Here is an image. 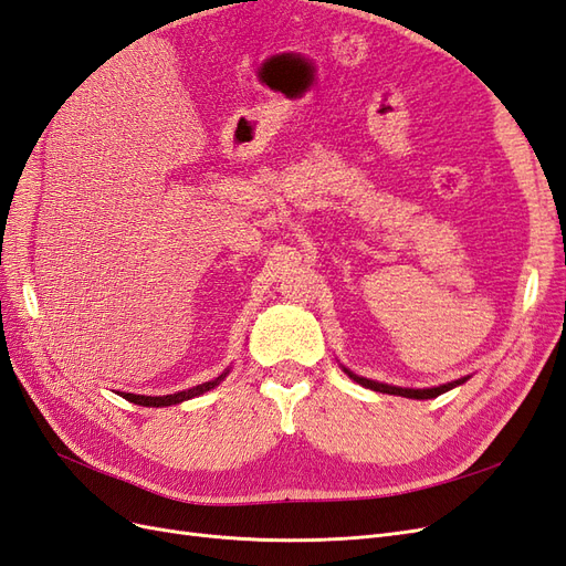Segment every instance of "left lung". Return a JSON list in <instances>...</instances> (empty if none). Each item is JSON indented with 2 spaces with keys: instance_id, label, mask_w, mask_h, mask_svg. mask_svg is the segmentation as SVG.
<instances>
[{
  "instance_id": "1",
  "label": "left lung",
  "mask_w": 566,
  "mask_h": 566,
  "mask_svg": "<svg viewBox=\"0 0 566 566\" xmlns=\"http://www.w3.org/2000/svg\"><path fill=\"white\" fill-rule=\"evenodd\" d=\"M339 366H342V364H339ZM342 370H345L356 385L368 387V389H373V391H382V394H399V397H406V399H434V397H439V394L449 391V389H453V387L465 385V382L470 380V375H465V378H458V380H451V382L439 385V387L413 389V387H397V385H387V382H378V380H370V378H361V375L352 373V370L345 368V366H342Z\"/></svg>"
}]
</instances>
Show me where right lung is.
Instances as JSON below:
<instances>
[{"label": "right lung", "mask_w": 566, "mask_h": 566, "mask_svg": "<svg viewBox=\"0 0 566 566\" xmlns=\"http://www.w3.org/2000/svg\"><path fill=\"white\" fill-rule=\"evenodd\" d=\"M231 373V368H227L224 373L219 375V378L210 380V382H202V385H196L191 389H184V391H175V394H165V397H144V394H129V391H119V397L136 403V406H148V408H163V406H175V403H181V401H188L193 397H200V394L214 389L217 385L224 382L227 375Z\"/></svg>", "instance_id": "add662e5"}]
</instances>
